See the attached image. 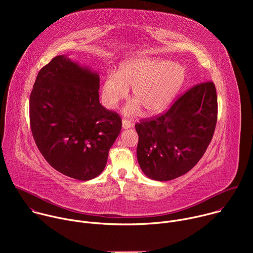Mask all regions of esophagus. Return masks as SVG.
Listing matches in <instances>:
<instances>
[{
    "label": "esophagus",
    "instance_id": "34e87169",
    "mask_svg": "<svg viewBox=\"0 0 253 253\" xmlns=\"http://www.w3.org/2000/svg\"><path fill=\"white\" fill-rule=\"evenodd\" d=\"M122 127H123V129H128V128L132 127V123L127 119H123L122 120Z\"/></svg>",
    "mask_w": 253,
    "mask_h": 253
}]
</instances>
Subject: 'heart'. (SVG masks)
Returning a JSON list of instances; mask_svg holds the SVG:
<instances>
[{
  "label": "heart",
  "instance_id": "1",
  "mask_svg": "<svg viewBox=\"0 0 253 253\" xmlns=\"http://www.w3.org/2000/svg\"><path fill=\"white\" fill-rule=\"evenodd\" d=\"M185 79L181 66L165 60L139 57L125 61L117 74H108L102 84V102L114 109L127 98L132 88L135 100L125 109L127 114H135L143 108L146 114L163 111L181 89Z\"/></svg>",
  "mask_w": 253,
  "mask_h": 253
}]
</instances>
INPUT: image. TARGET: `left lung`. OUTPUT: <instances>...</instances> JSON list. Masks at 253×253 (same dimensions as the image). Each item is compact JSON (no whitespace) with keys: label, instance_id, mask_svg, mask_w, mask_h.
<instances>
[{"label":"left lung","instance_id":"left-lung-1","mask_svg":"<svg viewBox=\"0 0 253 253\" xmlns=\"http://www.w3.org/2000/svg\"><path fill=\"white\" fill-rule=\"evenodd\" d=\"M217 122L212 81L198 83L161 115L135 124L137 159L146 176L168 181L191 170L204 155Z\"/></svg>","mask_w":253,"mask_h":253}]
</instances>
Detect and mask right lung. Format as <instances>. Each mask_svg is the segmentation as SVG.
Returning a JSON list of instances; mask_svg holds the SVG:
<instances>
[{
  "label": "right lung",
  "instance_id": "1",
  "mask_svg": "<svg viewBox=\"0 0 253 253\" xmlns=\"http://www.w3.org/2000/svg\"><path fill=\"white\" fill-rule=\"evenodd\" d=\"M100 78L60 55L44 66L30 95V126L39 151L62 174L97 177L122 128L118 113L99 102Z\"/></svg>",
  "mask_w": 253,
  "mask_h": 253
}]
</instances>
